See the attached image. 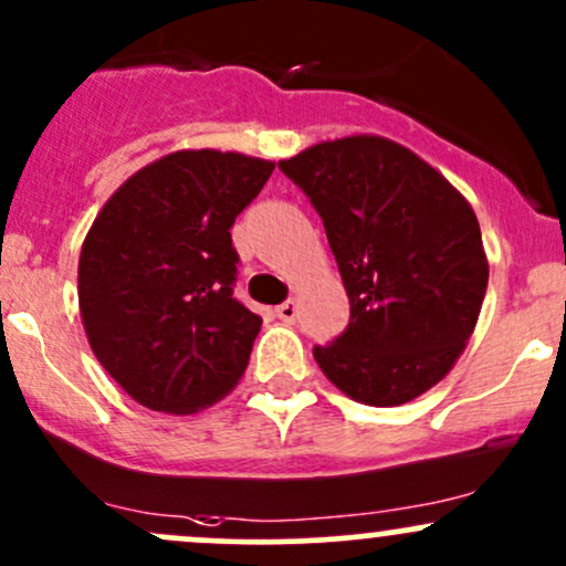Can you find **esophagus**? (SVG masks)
<instances>
[{
    "mask_svg": "<svg viewBox=\"0 0 566 566\" xmlns=\"http://www.w3.org/2000/svg\"><path fill=\"white\" fill-rule=\"evenodd\" d=\"M275 313H277V318L285 321V324H294V321L300 318V307H296L294 300H289V302H283V305H277Z\"/></svg>",
    "mask_w": 566,
    "mask_h": 566,
    "instance_id": "obj_1",
    "label": "esophagus"
}]
</instances>
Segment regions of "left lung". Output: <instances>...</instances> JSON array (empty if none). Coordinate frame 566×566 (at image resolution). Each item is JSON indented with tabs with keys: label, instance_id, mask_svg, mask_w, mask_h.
Listing matches in <instances>:
<instances>
[{
	"label": "left lung",
	"instance_id": "left-lung-1",
	"mask_svg": "<svg viewBox=\"0 0 566 566\" xmlns=\"http://www.w3.org/2000/svg\"><path fill=\"white\" fill-rule=\"evenodd\" d=\"M277 167L324 221L350 300L345 332L313 348L318 367L356 402L421 397L464 350L489 285L470 202L382 137L321 143Z\"/></svg>",
	"mask_w": 566,
	"mask_h": 566
}]
</instances>
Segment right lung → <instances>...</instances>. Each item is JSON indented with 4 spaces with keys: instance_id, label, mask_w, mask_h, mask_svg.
<instances>
[{
    "instance_id": "right-lung-1",
    "label": "right lung",
    "mask_w": 566,
    "mask_h": 566,
    "mask_svg": "<svg viewBox=\"0 0 566 566\" xmlns=\"http://www.w3.org/2000/svg\"><path fill=\"white\" fill-rule=\"evenodd\" d=\"M275 164L178 150L132 175L96 216L77 266L88 343L111 378L159 412L229 394L261 318L234 300V218Z\"/></svg>"
}]
</instances>
